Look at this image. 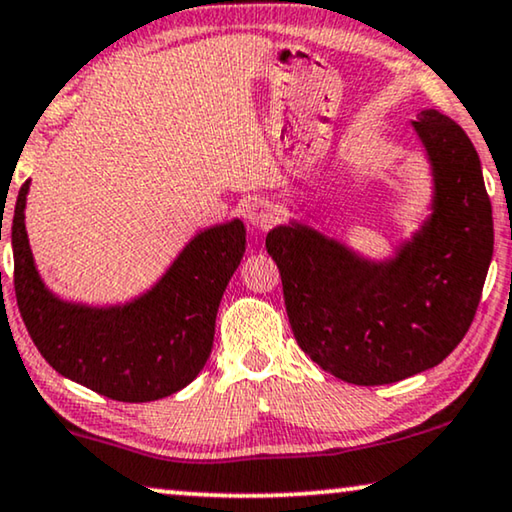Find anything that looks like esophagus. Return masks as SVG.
Instances as JSON below:
<instances>
[{"instance_id":"1","label":"esophagus","mask_w":512,"mask_h":512,"mask_svg":"<svg viewBox=\"0 0 512 512\" xmlns=\"http://www.w3.org/2000/svg\"><path fill=\"white\" fill-rule=\"evenodd\" d=\"M276 215V208H273L269 201H255V204L248 208L250 225H255L259 229H269L273 222H276Z\"/></svg>"}]
</instances>
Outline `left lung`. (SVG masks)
Wrapping results in <instances>:
<instances>
[{
    "instance_id": "left-lung-1",
    "label": "left lung",
    "mask_w": 512,
    "mask_h": 512,
    "mask_svg": "<svg viewBox=\"0 0 512 512\" xmlns=\"http://www.w3.org/2000/svg\"><path fill=\"white\" fill-rule=\"evenodd\" d=\"M413 127L434 174V213L397 257L366 262L297 222L266 236L299 348L352 385L441 364L469 331L492 262V204L471 139L434 109Z\"/></svg>"
}]
</instances>
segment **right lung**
Here are the masks:
<instances>
[{
  "label": "right lung",
  "mask_w": 512,
  "mask_h": 512,
  "mask_svg": "<svg viewBox=\"0 0 512 512\" xmlns=\"http://www.w3.org/2000/svg\"><path fill=\"white\" fill-rule=\"evenodd\" d=\"M27 190L30 181L20 187L9 229L13 287L43 359L115 401H155L190 385L211 355L220 299L246 253L243 222L194 236L160 283L132 304L92 308L57 299L41 283L25 232Z\"/></svg>",
  "instance_id": "obj_1"
}]
</instances>
